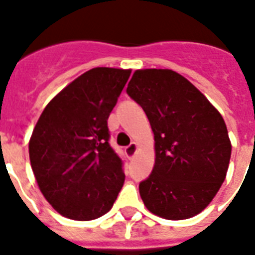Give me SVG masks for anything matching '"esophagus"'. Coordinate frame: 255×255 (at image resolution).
I'll return each instance as SVG.
<instances>
[{
    "mask_svg": "<svg viewBox=\"0 0 255 255\" xmlns=\"http://www.w3.org/2000/svg\"><path fill=\"white\" fill-rule=\"evenodd\" d=\"M138 150V146L136 142H131V145L129 146L126 147V155H127L128 158H133L134 155H136V153H137Z\"/></svg>",
    "mask_w": 255,
    "mask_h": 255,
    "instance_id": "esophagus-1",
    "label": "esophagus"
}]
</instances>
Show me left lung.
<instances>
[{"mask_svg": "<svg viewBox=\"0 0 255 255\" xmlns=\"http://www.w3.org/2000/svg\"><path fill=\"white\" fill-rule=\"evenodd\" d=\"M127 93L144 109L154 133L153 171L138 187L144 205L168 220L200 214L230 164L223 117L188 79L167 68L136 70Z\"/></svg>", "mask_w": 255, "mask_h": 255, "instance_id": "1", "label": "left lung"}]
</instances>
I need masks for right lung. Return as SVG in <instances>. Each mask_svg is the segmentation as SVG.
Wrapping results in <instances>:
<instances>
[{
	"instance_id": "1",
	"label": "right lung",
	"mask_w": 255,
	"mask_h": 255,
	"mask_svg": "<svg viewBox=\"0 0 255 255\" xmlns=\"http://www.w3.org/2000/svg\"><path fill=\"white\" fill-rule=\"evenodd\" d=\"M129 75L131 70L113 67L84 72L51 98L33 128L28 150L37 185L68 219L102 217L123 187L108 119Z\"/></svg>"
}]
</instances>
